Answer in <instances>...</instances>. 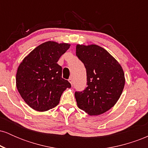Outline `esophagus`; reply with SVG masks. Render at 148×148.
Instances as JSON below:
<instances>
[{
	"label": "esophagus",
	"instance_id": "34e87169",
	"mask_svg": "<svg viewBox=\"0 0 148 148\" xmlns=\"http://www.w3.org/2000/svg\"><path fill=\"white\" fill-rule=\"evenodd\" d=\"M68 81H69V82L70 83V84L72 86V84H73V80H72V78H69V79H68Z\"/></svg>",
	"mask_w": 148,
	"mask_h": 148
}]
</instances>
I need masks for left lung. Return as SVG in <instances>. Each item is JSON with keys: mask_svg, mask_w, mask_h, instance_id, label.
<instances>
[{"mask_svg": "<svg viewBox=\"0 0 148 148\" xmlns=\"http://www.w3.org/2000/svg\"><path fill=\"white\" fill-rule=\"evenodd\" d=\"M76 54L84 64L87 85L82 92H75L77 106L90 115H99L116 103L125 84L120 64L102 47L96 45H77Z\"/></svg>", "mask_w": 148, "mask_h": 148, "instance_id": "obj_1", "label": "left lung"}]
</instances>
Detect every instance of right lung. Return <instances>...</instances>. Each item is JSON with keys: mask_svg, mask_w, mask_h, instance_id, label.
<instances>
[{"mask_svg": "<svg viewBox=\"0 0 148 148\" xmlns=\"http://www.w3.org/2000/svg\"><path fill=\"white\" fill-rule=\"evenodd\" d=\"M70 45L49 41L39 45L26 56L18 67L16 86L20 95L30 108L44 112L57 106L62 92L71 84L62 78L57 63Z\"/></svg>", "mask_w": 148, "mask_h": 148, "instance_id": "add662e5", "label": "right lung"}]
</instances>
